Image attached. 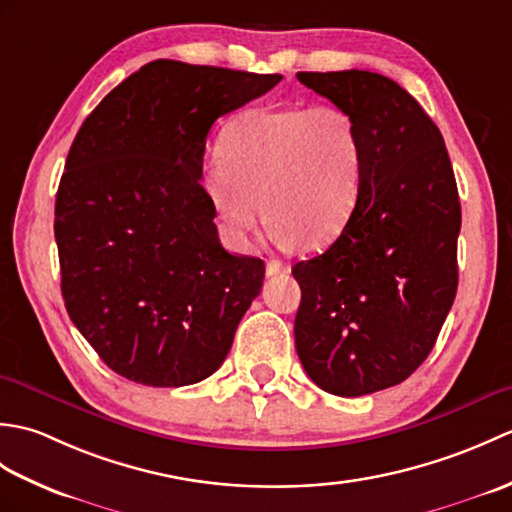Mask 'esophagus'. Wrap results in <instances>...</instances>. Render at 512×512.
Listing matches in <instances>:
<instances>
[{
  "label": "esophagus",
  "mask_w": 512,
  "mask_h": 512,
  "mask_svg": "<svg viewBox=\"0 0 512 512\" xmlns=\"http://www.w3.org/2000/svg\"><path fill=\"white\" fill-rule=\"evenodd\" d=\"M290 273V266H286L284 262H279V259H270L266 264V275L268 277H279V275H288Z\"/></svg>",
  "instance_id": "esophagus-1"
}]
</instances>
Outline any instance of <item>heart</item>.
Here are the masks:
<instances>
[{
    "instance_id": "b5f03b06",
    "label": "heart",
    "mask_w": 512,
    "mask_h": 512,
    "mask_svg": "<svg viewBox=\"0 0 512 512\" xmlns=\"http://www.w3.org/2000/svg\"><path fill=\"white\" fill-rule=\"evenodd\" d=\"M220 156L204 167L202 187L235 244L248 242L262 211L279 244H332L361 204L365 147L341 107L239 114L226 127Z\"/></svg>"
}]
</instances>
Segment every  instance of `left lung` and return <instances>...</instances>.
<instances>
[{
    "instance_id": "8db88e82",
    "label": "left lung",
    "mask_w": 512,
    "mask_h": 512,
    "mask_svg": "<svg viewBox=\"0 0 512 512\" xmlns=\"http://www.w3.org/2000/svg\"><path fill=\"white\" fill-rule=\"evenodd\" d=\"M297 79L354 118L361 204L325 253L299 262V361L334 396L394 387L436 345L458 292V184L436 123L396 81L367 70Z\"/></svg>"
}]
</instances>
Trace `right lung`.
I'll list each match as a JSON object with an SVG mask.
<instances>
[{
    "instance_id": "obj_1",
    "label": "right lung",
    "mask_w": 512,
    "mask_h": 512,
    "mask_svg": "<svg viewBox=\"0 0 512 512\" xmlns=\"http://www.w3.org/2000/svg\"><path fill=\"white\" fill-rule=\"evenodd\" d=\"M281 74L158 59L85 118L54 204L61 292L103 363L147 387L211 376L266 266L220 244L202 160L217 118Z\"/></svg>"
}]
</instances>
